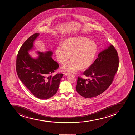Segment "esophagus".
<instances>
[{"label": "esophagus", "instance_id": "34e87169", "mask_svg": "<svg viewBox=\"0 0 135 135\" xmlns=\"http://www.w3.org/2000/svg\"><path fill=\"white\" fill-rule=\"evenodd\" d=\"M63 74H64V75H65V76H67V75L69 74V73H64Z\"/></svg>", "mask_w": 135, "mask_h": 135}]
</instances>
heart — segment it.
Here are the masks:
<instances>
[{
    "label": "heart",
    "mask_w": 135,
    "mask_h": 135,
    "mask_svg": "<svg viewBox=\"0 0 135 135\" xmlns=\"http://www.w3.org/2000/svg\"><path fill=\"white\" fill-rule=\"evenodd\" d=\"M98 51L94 41L83 37L67 39L60 44L55 50L57 59L59 63L65 64L71 60L62 69L68 72H76L80 68L86 69L92 65Z\"/></svg>",
    "instance_id": "b5f03b06"
}]
</instances>
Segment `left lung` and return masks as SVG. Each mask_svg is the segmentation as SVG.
<instances>
[{
	"mask_svg": "<svg viewBox=\"0 0 135 135\" xmlns=\"http://www.w3.org/2000/svg\"><path fill=\"white\" fill-rule=\"evenodd\" d=\"M119 58L113 45L100 52L98 58L83 74L89 78L78 76L76 90L85 98L95 97L105 91L113 82L119 66Z\"/></svg>",
	"mask_w": 135,
	"mask_h": 135,
	"instance_id": "1",
	"label": "left lung"
}]
</instances>
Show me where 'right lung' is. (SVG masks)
Instances as JSON below:
<instances>
[{"label": "right lung", "mask_w": 135, "mask_h": 135, "mask_svg": "<svg viewBox=\"0 0 135 135\" xmlns=\"http://www.w3.org/2000/svg\"><path fill=\"white\" fill-rule=\"evenodd\" d=\"M39 35H32L22 45L17 55L16 71L21 82L35 97L47 99L56 93L63 74L51 75L59 65L51 57V51H37L39 55L37 59L29 55L28 52L32 49L33 41Z\"/></svg>", "instance_id": "1"}]
</instances>
